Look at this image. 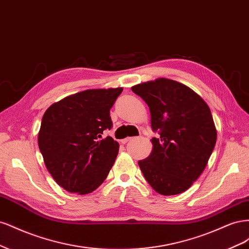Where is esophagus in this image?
<instances>
[{
	"label": "esophagus",
	"mask_w": 249,
	"mask_h": 249,
	"mask_svg": "<svg viewBox=\"0 0 249 249\" xmlns=\"http://www.w3.org/2000/svg\"><path fill=\"white\" fill-rule=\"evenodd\" d=\"M130 140H132V138H125V139H123V140H122V143H123V144H125V143H127V142H129Z\"/></svg>",
	"instance_id": "obj_1"
}]
</instances>
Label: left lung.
Returning <instances> with one entry per match:
<instances>
[{
  "label": "left lung",
  "instance_id": "8db88e82",
  "mask_svg": "<svg viewBox=\"0 0 249 249\" xmlns=\"http://www.w3.org/2000/svg\"><path fill=\"white\" fill-rule=\"evenodd\" d=\"M149 108L153 150L138 162L147 183L162 195L183 193L206 168L217 132L207 103L191 88L160 78L132 87Z\"/></svg>",
  "mask_w": 249,
  "mask_h": 249
}]
</instances>
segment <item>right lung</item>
<instances>
[{"label": "right lung", "mask_w": 249, "mask_h": 249, "mask_svg": "<svg viewBox=\"0 0 249 249\" xmlns=\"http://www.w3.org/2000/svg\"><path fill=\"white\" fill-rule=\"evenodd\" d=\"M122 92V87L88 89L44 112L38 146L51 176L66 191L91 193L106 179L119 144L102 135L112 127L110 109Z\"/></svg>", "instance_id": "add662e5"}]
</instances>
